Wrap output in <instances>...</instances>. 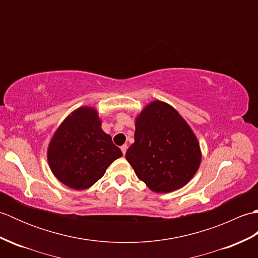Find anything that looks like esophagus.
I'll return each mask as SVG.
<instances>
[{
    "mask_svg": "<svg viewBox=\"0 0 258 258\" xmlns=\"http://www.w3.org/2000/svg\"><path fill=\"white\" fill-rule=\"evenodd\" d=\"M120 150H122V153H123V155H125V153H126V151H127V145H123V146H120Z\"/></svg>",
    "mask_w": 258,
    "mask_h": 258,
    "instance_id": "obj_1",
    "label": "esophagus"
}]
</instances>
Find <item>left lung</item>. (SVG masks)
<instances>
[{
  "instance_id": "8db88e82",
  "label": "left lung",
  "mask_w": 258,
  "mask_h": 258,
  "mask_svg": "<svg viewBox=\"0 0 258 258\" xmlns=\"http://www.w3.org/2000/svg\"><path fill=\"white\" fill-rule=\"evenodd\" d=\"M134 143L126 160L138 177L157 193L187 184L201 164L200 144L193 131L168 104L150 103L135 120Z\"/></svg>"
}]
</instances>
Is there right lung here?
Returning a JSON list of instances; mask_svg holds the SVG:
<instances>
[{"label":"right lung","instance_id":"add662e5","mask_svg":"<svg viewBox=\"0 0 258 258\" xmlns=\"http://www.w3.org/2000/svg\"><path fill=\"white\" fill-rule=\"evenodd\" d=\"M101 124L95 108L80 107L64 119L50 142L48 165L59 182L71 188L91 187L123 155Z\"/></svg>","mask_w":258,"mask_h":258}]
</instances>
